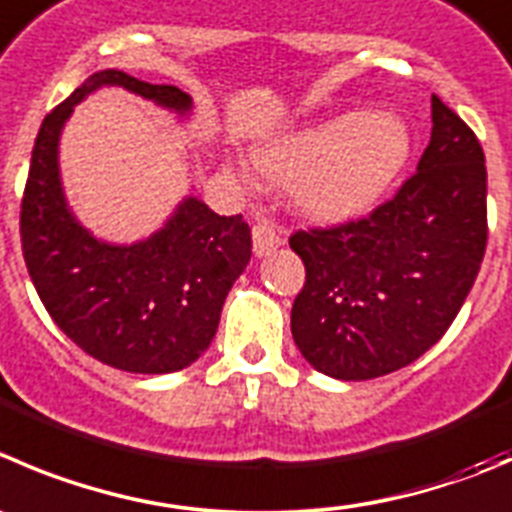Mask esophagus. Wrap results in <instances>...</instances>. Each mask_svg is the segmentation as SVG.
I'll return each instance as SVG.
<instances>
[{
    "mask_svg": "<svg viewBox=\"0 0 512 512\" xmlns=\"http://www.w3.org/2000/svg\"><path fill=\"white\" fill-rule=\"evenodd\" d=\"M280 245V230H275V227L267 225V222H257V225L252 227V250H255V257L270 255V252L277 250Z\"/></svg>",
    "mask_w": 512,
    "mask_h": 512,
    "instance_id": "1",
    "label": "esophagus"
}]
</instances>
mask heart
Listing matches in <instances>:
<instances>
[{
    "label": "heart",
    "mask_w": 512,
    "mask_h": 512,
    "mask_svg": "<svg viewBox=\"0 0 512 512\" xmlns=\"http://www.w3.org/2000/svg\"><path fill=\"white\" fill-rule=\"evenodd\" d=\"M408 157V127L385 112L337 114L255 150L262 175L292 182L297 210L320 222H345L370 210Z\"/></svg>",
    "instance_id": "b5f03b06"
}]
</instances>
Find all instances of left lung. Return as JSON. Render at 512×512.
Segmentation results:
<instances>
[{
	"mask_svg": "<svg viewBox=\"0 0 512 512\" xmlns=\"http://www.w3.org/2000/svg\"><path fill=\"white\" fill-rule=\"evenodd\" d=\"M478 137L433 94L418 172L367 220L295 232L305 287L290 315L297 350L322 375L372 380L428 352L463 307L488 240Z\"/></svg>",
	"mask_w": 512,
	"mask_h": 512,
	"instance_id": "left-lung-1",
	"label": "left lung"
}]
</instances>
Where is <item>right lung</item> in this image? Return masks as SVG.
I'll return each mask as SVG.
<instances>
[{"instance_id": "obj_1", "label": "right lung", "mask_w": 512, "mask_h": 512, "mask_svg": "<svg viewBox=\"0 0 512 512\" xmlns=\"http://www.w3.org/2000/svg\"><path fill=\"white\" fill-rule=\"evenodd\" d=\"M104 87H122L177 119L195 102L172 84L119 69L94 72L44 117L22 200V252L39 300L59 330L94 360L137 375L192 365L210 347L225 297L252 255L242 215L220 217L182 197L145 240L117 245L92 235L64 195L59 140L74 107Z\"/></svg>"}]
</instances>
